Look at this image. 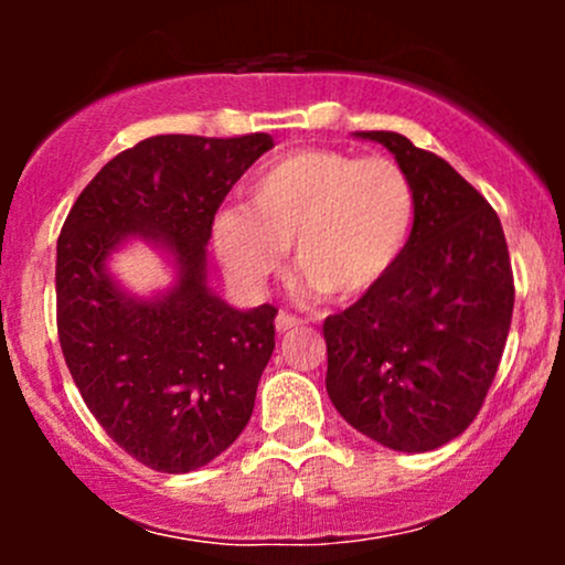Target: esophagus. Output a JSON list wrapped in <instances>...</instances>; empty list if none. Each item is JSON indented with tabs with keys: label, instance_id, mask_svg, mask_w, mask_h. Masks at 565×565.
I'll return each mask as SVG.
<instances>
[{
	"label": "esophagus",
	"instance_id": "obj_1",
	"mask_svg": "<svg viewBox=\"0 0 565 565\" xmlns=\"http://www.w3.org/2000/svg\"><path fill=\"white\" fill-rule=\"evenodd\" d=\"M297 327H302V319H297V316H291V313H287V310H281V313L276 316V329L278 332H291V329H297Z\"/></svg>",
	"mask_w": 565,
	"mask_h": 565
}]
</instances>
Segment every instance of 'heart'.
<instances>
[{"instance_id": "heart-1", "label": "heart", "mask_w": 565, "mask_h": 565, "mask_svg": "<svg viewBox=\"0 0 565 565\" xmlns=\"http://www.w3.org/2000/svg\"><path fill=\"white\" fill-rule=\"evenodd\" d=\"M246 193L249 212L217 215L215 246L233 284L249 295L265 291L291 246L305 281L334 302L355 300L398 260L417 212L414 183L398 161L337 148L284 153Z\"/></svg>"}]
</instances>
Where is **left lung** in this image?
<instances>
[{
  "label": "left lung",
  "mask_w": 565,
  "mask_h": 565,
  "mask_svg": "<svg viewBox=\"0 0 565 565\" xmlns=\"http://www.w3.org/2000/svg\"><path fill=\"white\" fill-rule=\"evenodd\" d=\"M355 135L408 172L417 212L387 276L323 321L327 393L387 449L433 451L468 430L497 377L515 302L508 242L449 161L398 132Z\"/></svg>",
  "instance_id": "obj_1"
}]
</instances>
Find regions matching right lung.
<instances>
[{
    "label": "right lung",
    "instance_id": "right-lung-1",
    "mask_svg": "<svg viewBox=\"0 0 565 565\" xmlns=\"http://www.w3.org/2000/svg\"><path fill=\"white\" fill-rule=\"evenodd\" d=\"M274 148L238 138L157 135L114 157L71 206L57 238V340L84 404L146 468L191 472L225 451L252 417L276 348L274 305L233 310L206 289L217 206ZM127 235L164 243L181 265L159 301L125 298L105 274Z\"/></svg>",
    "mask_w": 565,
    "mask_h": 565
}]
</instances>
